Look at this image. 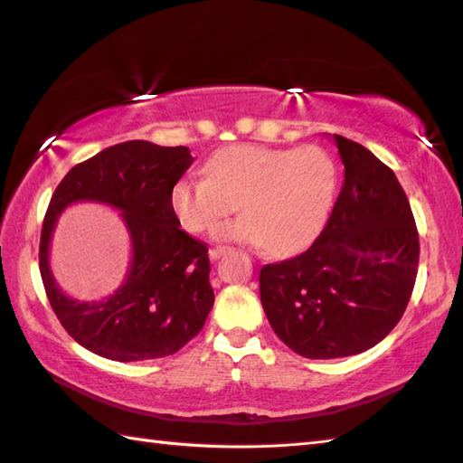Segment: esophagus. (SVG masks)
Instances as JSON below:
<instances>
[{
	"mask_svg": "<svg viewBox=\"0 0 463 463\" xmlns=\"http://www.w3.org/2000/svg\"><path fill=\"white\" fill-rule=\"evenodd\" d=\"M231 249L229 247H221V244H219V247H213L211 250H208V257H211L213 260H219L222 255H226V252H229Z\"/></svg>",
	"mask_w": 463,
	"mask_h": 463,
	"instance_id": "1",
	"label": "esophagus"
}]
</instances>
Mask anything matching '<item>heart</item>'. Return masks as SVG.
<instances>
[{
	"label": "heart",
	"instance_id": "b5f03b06",
	"mask_svg": "<svg viewBox=\"0 0 463 463\" xmlns=\"http://www.w3.org/2000/svg\"><path fill=\"white\" fill-rule=\"evenodd\" d=\"M339 170L331 154L307 144L270 148L239 144L208 162V175H188L172 186L170 204L190 232H204L237 211L239 219L214 229V237L293 255L319 237L337 198Z\"/></svg>",
	"mask_w": 463,
	"mask_h": 463
}]
</instances>
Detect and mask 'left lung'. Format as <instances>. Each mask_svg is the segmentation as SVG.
<instances>
[{"mask_svg": "<svg viewBox=\"0 0 463 463\" xmlns=\"http://www.w3.org/2000/svg\"><path fill=\"white\" fill-rule=\"evenodd\" d=\"M345 166L323 232L301 255L260 269V303L285 345L307 359L357 355L400 323L418 277L420 237L393 170L335 134Z\"/></svg>", "mask_w": 463, "mask_h": 463, "instance_id": "8db88e82", "label": "left lung"}]
</instances>
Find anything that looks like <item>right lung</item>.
Instances as JSON below:
<instances>
[{"mask_svg":"<svg viewBox=\"0 0 463 463\" xmlns=\"http://www.w3.org/2000/svg\"><path fill=\"white\" fill-rule=\"evenodd\" d=\"M193 156L186 146L130 140L76 165L45 213L40 273L53 313L81 347L112 361L166 357L203 329L213 309L206 244L180 229L170 204L172 186ZM74 202H99L121 211L133 259L125 283L102 302H78L61 293L49 267L57 216Z\"/></svg>","mask_w":463,"mask_h":463,"instance_id":"obj_1","label":"right lung"}]
</instances>
